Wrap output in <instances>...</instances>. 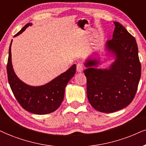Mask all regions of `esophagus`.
I'll list each match as a JSON object with an SVG mask.
<instances>
[{
    "instance_id": "esophagus-1",
    "label": "esophagus",
    "mask_w": 146,
    "mask_h": 146,
    "mask_svg": "<svg viewBox=\"0 0 146 146\" xmlns=\"http://www.w3.org/2000/svg\"><path fill=\"white\" fill-rule=\"evenodd\" d=\"M83 70L84 68L82 64H80V63H78V64L76 65V71L78 72H82L83 71Z\"/></svg>"
}]
</instances>
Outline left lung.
<instances>
[{"mask_svg": "<svg viewBox=\"0 0 146 146\" xmlns=\"http://www.w3.org/2000/svg\"><path fill=\"white\" fill-rule=\"evenodd\" d=\"M113 38L106 42L107 49L116 59L108 69L93 68L99 60L89 59L84 70L87 77L89 103L101 112L111 113L127 107L137 90L141 66L135 38L120 23L114 22Z\"/></svg>", "mask_w": 146, "mask_h": 146, "instance_id": "left-lung-1", "label": "left lung"}]
</instances>
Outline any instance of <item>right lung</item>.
Listing matches in <instances>:
<instances>
[{
    "mask_svg": "<svg viewBox=\"0 0 146 146\" xmlns=\"http://www.w3.org/2000/svg\"><path fill=\"white\" fill-rule=\"evenodd\" d=\"M31 25V23H27L15 36ZM11 42L9 50L7 71L9 83L16 100L23 109L33 114H46L55 111L64 100L66 84L76 73V65L74 64L67 71L44 85L32 87L19 80L14 72L11 63Z\"/></svg>",
    "mask_w": 146,
    "mask_h": 146,
    "instance_id": "obj_1",
    "label": "right lung"
}]
</instances>
